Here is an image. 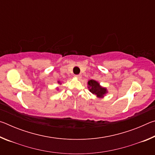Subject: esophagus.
<instances>
[{"mask_svg": "<svg viewBox=\"0 0 155 155\" xmlns=\"http://www.w3.org/2000/svg\"><path fill=\"white\" fill-rule=\"evenodd\" d=\"M74 77L78 78V79H79V78H81V74H78V75H74Z\"/></svg>", "mask_w": 155, "mask_h": 155, "instance_id": "esophagus-1", "label": "esophagus"}]
</instances>
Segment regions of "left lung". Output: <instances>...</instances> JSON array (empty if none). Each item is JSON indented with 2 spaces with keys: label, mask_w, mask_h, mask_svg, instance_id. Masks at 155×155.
Listing matches in <instances>:
<instances>
[{
  "label": "left lung",
  "mask_w": 155,
  "mask_h": 155,
  "mask_svg": "<svg viewBox=\"0 0 155 155\" xmlns=\"http://www.w3.org/2000/svg\"><path fill=\"white\" fill-rule=\"evenodd\" d=\"M87 85L90 92L96 95L98 98H103L104 96L108 92L106 87H102L98 81L95 80L88 81Z\"/></svg>",
  "instance_id": "left-lung-1"
}]
</instances>
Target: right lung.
Segmentation results:
<instances>
[{
    "instance_id": "right-lung-1",
    "label": "right lung",
    "mask_w": 155,
    "mask_h": 155,
    "mask_svg": "<svg viewBox=\"0 0 155 155\" xmlns=\"http://www.w3.org/2000/svg\"><path fill=\"white\" fill-rule=\"evenodd\" d=\"M58 83H59V84H60V85H61V81H58ZM57 90H58V89H57Z\"/></svg>"
}]
</instances>
